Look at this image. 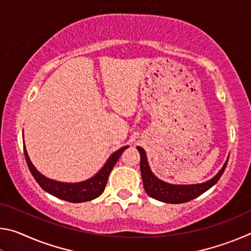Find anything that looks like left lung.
<instances>
[{
    "mask_svg": "<svg viewBox=\"0 0 251 251\" xmlns=\"http://www.w3.org/2000/svg\"><path fill=\"white\" fill-rule=\"evenodd\" d=\"M137 150L139 154H141V174L143 178L144 188H145L147 195H150L151 198L157 199V201L168 203L187 202L201 196V194L205 193L206 190L209 189L210 187L214 186L219 180V178L222 177L228 163L227 159L217 175L214 178H211L210 180L202 182V184L171 185L154 176V174L151 173L150 166H148L145 151L142 147H137Z\"/></svg>",
    "mask_w": 251,
    "mask_h": 251,
    "instance_id": "left-lung-1",
    "label": "left lung"
}]
</instances>
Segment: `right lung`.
Segmentation results:
<instances>
[{
	"mask_svg": "<svg viewBox=\"0 0 251 251\" xmlns=\"http://www.w3.org/2000/svg\"><path fill=\"white\" fill-rule=\"evenodd\" d=\"M127 147L128 146L122 147L121 150L114 152V154L109 157L108 160L106 161L104 167L101 168L94 177H92L88 180H85L82 182H76V184L59 182L56 180L49 179V178L42 175L41 173L36 171V168L33 166L31 160H29L27 151L25 150V145L24 155L25 159H26L28 169L33 175L34 179L37 181V184H39L45 192H48L49 194L53 195V196L59 199H63V201L70 202H84L99 197L100 195H101V193L104 192L110 172H112L113 167L115 166V164L117 163L122 152L124 151Z\"/></svg>",
	"mask_w": 251,
	"mask_h": 251,
	"instance_id": "right-lung-1",
	"label": "right lung"
}]
</instances>
